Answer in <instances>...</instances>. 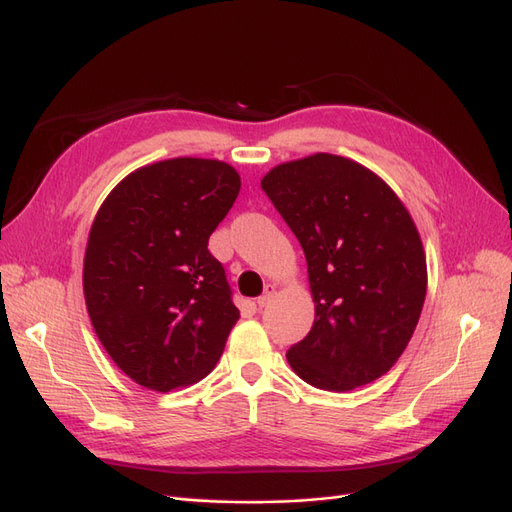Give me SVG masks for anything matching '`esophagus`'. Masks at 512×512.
<instances>
[{
    "instance_id": "34e87169",
    "label": "esophagus",
    "mask_w": 512,
    "mask_h": 512,
    "mask_svg": "<svg viewBox=\"0 0 512 512\" xmlns=\"http://www.w3.org/2000/svg\"><path fill=\"white\" fill-rule=\"evenodd\" d=\"M274 292H276V286H274V284H267V286H265L263 294H261V297L257 299V305H259V309H263V307L270 305V301L274 299Z\"/></svg>"
}]
</instances>
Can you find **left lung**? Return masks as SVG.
Returning <instances> with one entry per match:
<instances>
[{
	"instance_id": "left-lung-1",
	"label": "left lung",
	"mask_w": 512,
	"mask_h": 512,
	"mask_svg": "<svg viewBox=\"0 0 512 512\" xmlns=\"http://www.w3.org/2000/svg\"><path fill=\"white\" fill-rule=\"evenodd\" d=\"M261 188L299 238L315 303L286 359L307 384L348 392L405 351L427 290L415 222L392 188L353 159L315 153L267 172Z\"/></svg>"
}]
</instances>
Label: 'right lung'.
Here are the masks:
<instances>
[{"label":"right lung","instance_id":"add662e5","mask_svg":"<svg viewBox=\"0 0 512 512\" xmlns=\"http://www.w3.org/2000/svg\"><path fill=\"white\" fill-rule=\"evenodd\" d=\"M238 191L224 161L176 157L128 174L95 215L83 270L91 324L112 361L149 390L203 380L240 317L207 249Z\"/></svg>","mask_w":512,"mask_h":512}]
</instances>
